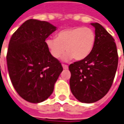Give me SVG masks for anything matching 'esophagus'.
<instances>
[{"label": "esophagus", "mask_w": 124, "mask_h": 124, "mask_svg": "<svg viewBox=\"0 0 124 124\" xmlns=\"http://www.w3.org/2000/svg\"><path fill=\"white\" fill-rule=\"evenodd\" d=\"M62 67H63V69H69V66H68V65H66V64H62Z\"/></svg>", "instance_id": "obj_1"}]
</instances>
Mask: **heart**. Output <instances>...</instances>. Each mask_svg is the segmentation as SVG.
Wrapping results in <instances>:
<instances>
[{
	"mask_svg": "<svg viewBox=\"0 0 124 124\" xmlns=\"http://www.w3.org/2000/svg\"><path fill=\"white\" fill-rule=\"evenodd\" d=\"M96 36L92 28L77 26L61 30L56 38H48L45 45L50 55L55 59L60 58L66 51L64 59L74 58L79 61L87 58L94 49Z\"/></svg>",
	"mask_w": 124,
	"mask_h": 124,
	"instance_id": "obj_1",
	"label": "heart"
}]
</instances>
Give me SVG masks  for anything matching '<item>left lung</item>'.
<instances>
[{
	"label": "left lung",
	"instance_id": "8db88e82",
	"mask_svg": "<svg viewBox=\"0 0 124 124\" xmlns=\"http://www.w3.org/2000/svg\"><path fill=\"white\" fill-rule=\"evenodd\" d=\"M96 36L94 49L87 58L69 65L70 87L81 102L92 103L107 94L115 78L118 54L115 40L98 23H92Z\"/></svg>",
	"mask_w": 124,
	"mask_h": 124
}]
</instances>
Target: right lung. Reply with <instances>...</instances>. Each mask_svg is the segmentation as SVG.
I'll return each mask as SVG.
<instances>
[{
	"instance_id": "add662e5",
	"label": "right lung",
	"mask_w": 124,
	"mask_h": 124,
	"mask_svg": "<svg viewBox=\"0 0 124 124\" xmlns=\"http://www.w3.org/2000/svg\"><path fill=\"white\" fill-rule=\"evenodd\" d=\"M56 27L45 21L30 19L13 34L7 62L15 90L25 101L39 103L51 96L54 84L63 70L45 45Z\"/></svg>"
}]
</instances>
